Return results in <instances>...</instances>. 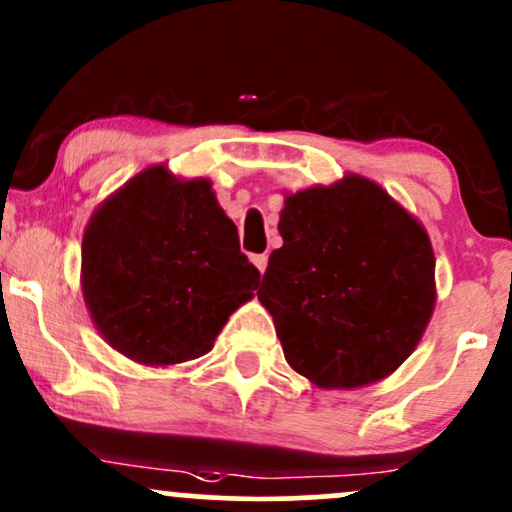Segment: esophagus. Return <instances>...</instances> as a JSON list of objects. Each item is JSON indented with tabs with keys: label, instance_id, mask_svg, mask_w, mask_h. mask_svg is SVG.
<instances>
[{
	"label": "esophagus",
	"instance_id": "34e87169",
	"mask_svg": "<svg viewBox=\"0 0 512 512\" xmlns=\"http://www.w3.org/2000/svg\"><path fill=\"white\" fill-rule=\"evenodd\" d=\"M252 264L260 269V274H264V269H267V255H252Z\"/></svg>",
	"mask_w": 512,
	"mask_h": 512
}]
</instances>
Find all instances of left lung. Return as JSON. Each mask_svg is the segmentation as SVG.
Here are the masks:
<instances>
[{"label":"left lung","mask_w":512,"mask_h":512,"mask_svg":"<svg viewBox=\"0 0 512 512\" xmlns=\"http://www.w3.org/2000/svg\"><path fill=\"white\" fill-rule=\"evenodd\" d=\"M279 233L257 298L289 366L325 390L402 366L436 305L424 226L373 180L346 175L286 197Z\"/></svg>","instance_id":"left-lung-1"}]
</instances>
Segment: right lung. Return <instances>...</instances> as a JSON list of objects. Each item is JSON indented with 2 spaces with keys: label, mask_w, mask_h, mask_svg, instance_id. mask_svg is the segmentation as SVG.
Wrapping results in <instances>:
<instances>
[{
  "label": "right lung",
  "mask_w": 512,
  "mask_h": 512,
  "mask_svg": "<svg viewBox=\"0 0 512 512\" xmlns=\"http://www.w3.org/2000/svg\"><path fill=\"white\" fill-rule=\"evenodd\" d=\"M260 272L204 178L166 166L134 175L93 211L81 243V289L98 332L144 366L204 356Z\"/></svg>",
  "instance_id": "1"
}]
</instances>
